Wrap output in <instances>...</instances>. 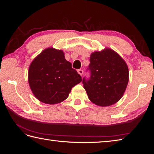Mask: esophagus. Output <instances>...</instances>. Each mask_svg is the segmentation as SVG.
<instances>
[{"instance_id":"1","label":"esophagus","mask_w":154,"mask_h":154,"mask_svg":"<svg viewBox=\"0 0 154 154\" xmlns=\"http://www.w3.org/2000/svg\"><path fill=\"white\" fill-rule=\"evenodd\" d=\"M78 72L79 74H80V75L82 76L83 74V70H82V69H78Z\"/></svg>"}]
</instances>
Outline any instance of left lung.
<instances>
[{
  "mask_svg": "<svg viewBox=\"0 0 154 154\" xmlns=\"http://www.w3.org/2000/svg\"><path fill=\"white\" fill-rule=\"evenodd\" d=\"M90 77L83 78V84L92 103L112 105L123 96L128 82L127 65L120 56L110 49L92 53L87 68Z\"/></svg>",
  "mask_w": 154,
  "mask_h": 154,
  "instance_id": "1",
  "label": "left lung"
}]
</instances>
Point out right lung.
<instances>
[{"instance_id":"1","label":"right lung","mask_w":154,"mask_h":154,"mask_svg":"<svg viewBox=\"0 0 154 154\" xmlns=\"http://www.w3.org/2000/svg\"><path fill=\"white\" fill-rule=\"evenodd\" d=\"M28 81L39 101L56 104L67 98L71 88L82 82V76L65 58L62 51L48 48L31 62Z\"/></svg>"}]
</instances>
